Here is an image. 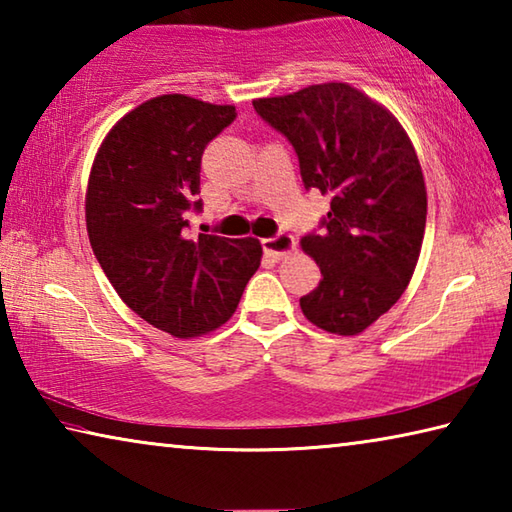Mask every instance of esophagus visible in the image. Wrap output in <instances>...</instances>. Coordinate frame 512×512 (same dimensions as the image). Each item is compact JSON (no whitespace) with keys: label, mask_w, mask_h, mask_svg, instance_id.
<instances>
[{"label":"esophagus","mask_w":512,"mask_h":512,"mask_svg":"<svg viewBox=\"0 0 512 512\" xmlns=\"http://www.w3.org/2000/svg\"><path fill=\"white\" fill-rule=\"evenodd\" d=\"M262 248L266 255L282 259V257H287L293 248H296V241H293V237L287 235V232H277V235H273V237L262 239Z\"/></svg>","instance_id":"obj_1"}]
</instances>
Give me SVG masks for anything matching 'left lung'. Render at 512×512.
<instances>
[{
  "mask_svg": "<svg viewBox=\"0 0 512 512\" xmlns=\"http://www.w3.org/2000/svg\"><path fill=\"white\" fill-rule=\"evenodd\" d=\"M253 106L293 146L305 189L332 196L323 230L300 241L323 275L302 314L329 334H359L400 300L420 257L427 189L409 135L348 83Z\"/></svg>",
  "mask_w": 512,
  "mask_h": 512,
  "instance_id": "obj_1",
  "label": "left lung"
}]
</instances>
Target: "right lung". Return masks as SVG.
<instances>
[{"instance_id":"obj_1","label":"right lung","mask_w":512,"mask_h":512,"mask_svg":"<svg viewBox=\"0 0 512 512\" xmlns=\"http://www.w3.org/2000/svg\"><path fill=\"white\" fill-rule=\"evenodd\" d=\"M235 106L162 94L121 117L94 158L85 223L119 298L176 339L221 327L259 268V241L189 237L201 212L205 146L235 121Z\"/></svg>"}]
</instances>
